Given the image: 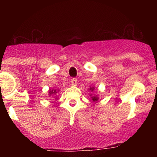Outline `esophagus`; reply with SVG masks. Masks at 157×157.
<instances>
[{"mask_svg": "<svg viewBox=\"0 0 157 157\" xmlns=\"http://www.w3.org/2000/svg\"><path fill=\"white\" fill-rule=\"evenodd\" d=\"M71 84L73 85V86H76V85H77V78H72L71 79Z\"/></svg>", "mask_w": 157, "mask_h": 157, "instance_id": "obj_1", "label": "esophagus"}]
</instances>
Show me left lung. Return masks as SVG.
Listing matches in <instances>:
<instances>
[{"label": "left lung", "mask_w": 157, "mask_h": 157, "mask_svg": "<svg viewBox=\"0 0 157 157\" xmlns=\"http://www.w3.org/2000/svg\"><path fill=\"white\" fill-rule=\"evenodd\" d=\"M91 89V90H93V89L94 88H90ZM92 99H93V101H94V102H96V101L98 100V98L96 97V96H93V97H92Z\"/></svg>", "instance_id": "obj_1"}]
</instances>
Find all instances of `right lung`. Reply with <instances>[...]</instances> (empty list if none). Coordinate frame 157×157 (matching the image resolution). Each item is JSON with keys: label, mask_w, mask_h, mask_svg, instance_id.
Returning <instances> with one entry per match:
<instances>
[{"label": "right lung", "mask_w": 157, "mask_h": 157, "mask_svg": "<svg viewBox=\"0 0 157 157\" xmlns=\"http://www.w3.org/2000/svg\"><path fill=\"white\" fill-rule=\"evenodd\" d=\"M57 93L56 90H54V91H53V90H52V91H49V94H50V95H52V93Z\"/></svg>", "instance_id": "obj_1"}]
</instances>
